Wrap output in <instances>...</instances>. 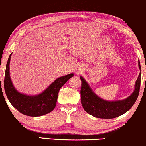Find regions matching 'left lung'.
Returning <instances> with one entry per match:
<instances>
[{
	"mask_svg": "<svg viewBox=\"0 0 146 146\" xmlns=\"http://www.w3.org/2000/svg\"><path fill=\"white\" fill-rule=\"evenodd\" d=\"M141 70L140 62H138ZM82 81L81 103L88 113L98 118L112 119L126 113L132 107L139 95L141 82V72L135 81L134 90L130 96L123 100L108 101L101 98L94 92L85 79L80 76Z\"/></svg>",
	"mask_w": 146,
	"mask_h": 146,
	"instance_id": "left-lung-1",
	"label": "left lung"
}]
</instances>
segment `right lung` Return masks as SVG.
Wrapping results in <instances>:
<instances>
[{"instance_id":"obj_1","label":"right lung","mask_w":146,"mask_h":146,"mask_svg":"<svg viewBox=\"0 0 146 146\" xmlns=\"http://www.w3.org/2000/svg\"><path fill=\"white\" fill-rule=\"evenodd\" d=\"M9 56L6 66L4 86L6 95L13 107L24 115L38 117L47 114L54 109L60 89L68 80L74 76L71 73L56 79L46 89L37 95H27L19 92L14 86L10 75Z\"/></svg>"}]
</instances>
